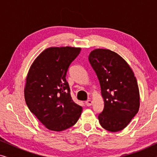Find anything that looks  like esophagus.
I'll return each mask as SVG.
<instances>
[{"label":"esophagus","mask_w":157,"mask_h":157,"mask_svg":"<svg viewBox=\"0 0 157 157\" xmlns=\"http://www.w3.org/2000/svg\"><path fill=\"white\" fill-rule=\"evenodd\" d=\"M85 104L87 106H91V104H92V101H91V100H87L85 102Z\"/></svg>","instance_id":"34e87169"}]
</instances>
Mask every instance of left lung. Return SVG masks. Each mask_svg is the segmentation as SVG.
<instances>
[{
  "mask_svg": "<svg viewBox=\"0 0 157 157\" xmlns=\"http://www.w3.org/2000/svg\"><path fill=\"white\" fill-rule=\"evenodd\" d=\"M89 61L100 83L104 110L98 115L101 126L111 132L124 129L138 113V83L129 65L109 49L92 51Z\"/></svg>",
  "mask_w": 157,
  "mask_h": 157,
  "instance_id": "1",
  "label": "left lung"
}]
</instances>
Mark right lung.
I'll return each mask as SVG.
<instances>
[{"label":"right lung","mask_w":157,"mask_h":157,"mask_svg":"<svg viewBox=\"0 0 157 157\" xmlns=\"http://www.w3.org/2000/svg\"><path fill=\"white\" fill-rule=\"evenodd\" d=\"M81 48L51 47L35 59L26 77L25 100L31 112L49 130L67 129L78 121L82 107L72 100L66 76Z\"/></svg>","instance_id":"obj_1"}]
</instances>
